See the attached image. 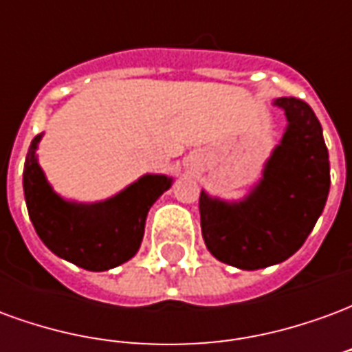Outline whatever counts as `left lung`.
Listing matches in <instances>:
<instances>
[{
    "mask_svg": "<svg viewBox=\"0 0 352 352\" xmlns=\"http://www.w3.org/2000/svg\"><path fill=\"white\" fill-rule=\"evenodd\" d=\"M273 103L285 111L288 124L265 160L262 179L237 201L199 194L209 252L249 272L290 258L315 228L330 192L328 148L313 109L296 98Z\"/></svg>",
    "mask_w": 352,
    "mask_h": 352,
    "instance_id": "1",
    "label": "left lung"
}]
</instances>
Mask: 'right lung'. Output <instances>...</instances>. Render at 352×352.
<instances>
[{
  "label": "right lung",
  "instance_id": "obj_1",
  "mask_svg": "<svg viewBox=\"0 0 352 352\" xmlns=\"http://www.w3.org/2000/svg\"><path fill=\"white\" fill-rule=\"evenodd\" d=\"M43 133L35 135L24 164V196L37 236L60 258L88 272H107L135 256L148 209L168 190V175L139 177L115 196L80 204L62 198L37 160Z\"/></svg>",
  "mask_w": 352,
  "mask_h": 352
}]
</instances>
